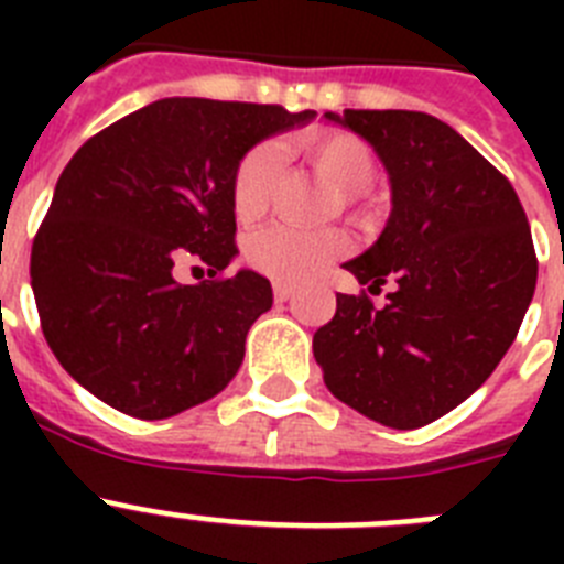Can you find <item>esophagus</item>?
Listing matches in <instances>:
<instances>
[{
    "label": "esophagus",
    "mask_w": 564,
    "mask_h": 564,
    "mask_svg": "<svg viewBox=\"0 0 564 564\" xmlns=\"http://www.w3.org/2000/svg\"><path fill=\"white\" fill-rule=\"evenodd\" d=\"M291 296H293V291L288 285H276V288H273V299H276L279 305H285V302H291Z\"/></svg>",
    "instance_id": "34e87169"
}]
</instances>
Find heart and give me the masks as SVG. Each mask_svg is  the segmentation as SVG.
Masks as SVG:
<instances>
[{"label":"heart","instance_id":"obj_1","mask_svg":"<svg viewBox=\"0 0 564 564\" xmlns=\"http://www.w3.org/2000/svg\"><path fill=\"white\" fill-rule=\"evenodd\" d=\"M296 149L318 177L338 192V208L352 212L358 194L367 192L376 177L372 149L347 129H305L293 138ZM279 149L259 141L239 158L231 177V208L239 223H253L268 212L279 181ZM350 251V239L341 231H293L268 228L248 242L246 257L251 268L271 276L279 285H307L327 271L338 257Z\"/></svg>","mask_w":564,"mask_h":564}]
</instances>
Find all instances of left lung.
<instances>
[{
    "label": "left lung",
    "instance_id": "8db88e82",
    "mask_svg": "<svg viewBox=\"0 0 564 564\" xmlns=\"http://www.w3.org/2000/svg\"><path fill=\"white\" fill-rule=\"evenodd\" d=\"M376 149L392 214L376 246L344 268L381 293L336 296L313 336L327 390L392 430L452 412L514 344L536 288L525 212L506 174L449 123L410 109L325 112Z\"/></svg>",
    "mask_w": 564,
    "mask_h": 564
}]
</instances>
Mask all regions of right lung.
Wrapping results in <instances>:
<instances>
[{"label": "right lung", "instance_id": "1", "mask_svg": "<svg viewBox=\"0 0 564 564\" xmlns=\"http://www.w3.org/2000/svg\"><path fill=\"white\" fill-rule=\"evenodd\" d=\"M316 118L276 104L163 98L93 134L64 166L30 251L42 333L104 403L161 421L237 376L251 325L273 305L237 253L231 177L262 138ZM188 258L209 279L181 286Z\"/></svg>", "mask_w": 564, "mask_h": 564}]
</instances>
